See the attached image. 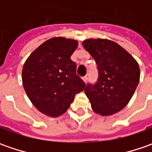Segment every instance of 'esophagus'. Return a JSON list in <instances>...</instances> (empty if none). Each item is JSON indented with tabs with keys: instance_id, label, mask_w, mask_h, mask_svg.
I'll return each instance as SVG.
<instances>
[{
	"instance_id": "1",
	"label": "esophagus",
	"mask_w": 152,
	"mask_h": 152,
	"mask_svg": "<svg viewBox=\"0 0 152 152\" xmlns=\"http://www.w3.org/2000/svg\"><path fill=\"white\" fill-rule=\"evenodd\" d=\"M87 79H88V77H87V76H85V77L83 78V81H84L85 83H86V82H87Z\"/></svg>"
}]
</instances>
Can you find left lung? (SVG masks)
I'll use <instances>...</instances> for the list:
<instances>
[{
	"mask_svg": "<svg viewBox=\"0 0 152 152\" xmlns=\"http://www.w3.org/2000/svg\"><path fill=\"white\" fill-rule=\"evenodd\" d=\"M82 45L95 59L99 73L96 84H89L85 90L92 110L102 116L118 113L137 88L140 75L137 61L110 39H88Z\"/></svg>",
	"mask_w": 152,
	"mask_h": 152,
	"instance_id": "obj_1",
	"label": "left lung"
}]
</instances>
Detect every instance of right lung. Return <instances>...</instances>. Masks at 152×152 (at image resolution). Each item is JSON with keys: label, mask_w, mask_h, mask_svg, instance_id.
Here are the masks:
<instances>
[{"label": "right lung", "mask_w": 152, "mask_h": 152, "mask_svg": "<svg viewBox=\"0 0 152 152\" xmlns=\"http://www.w3.org/2000/svg\"><path fill=\"white\" fill-rule=\"evenodd\" d=\"M78 41L65 37L49 39L27 58L22 71L24 91L32 104L46 116L66 113L76 94L85 90L84 81L76 74L71 56Z\"/></svg>", "instance_id": "right-lung-1"}]
</instances>
